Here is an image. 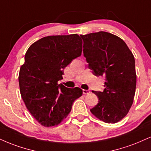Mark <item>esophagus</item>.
Masks as SVG:
<instances>
[{"label":"esophagus","mask_w":151,"mask_h":151,"mask_svg":"<svg viewBox=\"0 0 151 151\" xmlns=\"http://www.w3.org/2000/svg\"><path fill=\"white\" fill-rule=\"evenodd\" d=\"M82 91H83V94H88V93H90V91H89V90L83 89Z\"/></svg>","instance_id":"1"}]
</instances>
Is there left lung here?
Returning <instances> with one entry per match:
<instances>
[{
	"instance_id": "left-lung-1",
	"label": "left lung",
	"mask_w": 151,
	"mask_h": 151,
	"mask_svg": "<svg viewBox=\"0 0 151 151\" xmlns=\"http://www.w3.org/2000/svg\"><path fill=\"white\" fill-rule=\"evenodd\" d=\"M83 56L94 75L105 78L104 90L92 92L99 103L91 112L106 123L117 122L127 115L137 85L135 60L127 44L118 36L99 32L80 35Z\"/></svg>"
}]
</instances>
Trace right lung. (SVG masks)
Returning a JSON list of instances; mask_svg holds the SVG:
<instances>
[{
	"instance_id": "add662e5",
	"label": "right lung",
	"mask_w": 151,
	"mask_h": 151,
	"mask_svg": "<svg viewBox=\"0 0 151 151\" xmlns=\"http://www.w3.org/2000/svg\"><path fill=\"white\" fill-rule=\"evenodd\" d=\"M81 52L82 41L77 34L43 37L27 50L19 70V89L27 110L43 126L59 124L82 95L79 87L58 83L63 70Z\"/></svg>"
}]
</instances>
